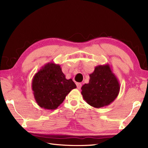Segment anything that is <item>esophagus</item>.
Wrapping results in <instances>:
<instances>
[{
	"instance_id": "esophagus-1",
	"label": "esophagus",
	"mask_w": 148,
	"mask_h": 148,
	"mask_svg": "<svg viewBox=\"0 0 148 148\" xmlns=\"http://www.w3.org/2000/svg\"><path fill=\"white\" fill-rule=\"evenodd\" d=\"M77 88L79 89L80 88H81V87H82V83H77Z\"/></svg>"
}]
</instances>
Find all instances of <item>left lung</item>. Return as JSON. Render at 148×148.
Masks as SVG:
<instances>
[{
	"label": "left lung",
	"instance_id": "8db88e82",
	"mask_svg": "<svg viewBox=\"0 0 148 148\" xmlns=\"http://www.w3.org/2000/svg\"><path fill=\"white\" fill-rule=\"evenodd\" d=\"M89 77V83L81 88L84 100L95 108L110 105L118 96L120 89L110 65L96 66Z\"/></svg>",
	"mask_w": 148,
	"mask_h": 148
}]
</instances>
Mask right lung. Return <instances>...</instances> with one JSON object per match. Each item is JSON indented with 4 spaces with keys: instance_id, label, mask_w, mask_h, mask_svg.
<instances>
[{
    "instance_id": "add662e5",
    "label": "right lung",
    "mask_w": 148,
    "mask_h": 148,
    "mask_svg": "<svg viewBox=\"0 0 148 148\" xmlns=\"http://www.w3.org/2000/svg\"><path fill=\"white\" fill-rule=\"evenodd\" d=\"M31 86L38 105L47 110L56 109L77 88L72 79H66L60 65L53 62L44 65L34 75Z\"/></svg>"
}]
</instances>
